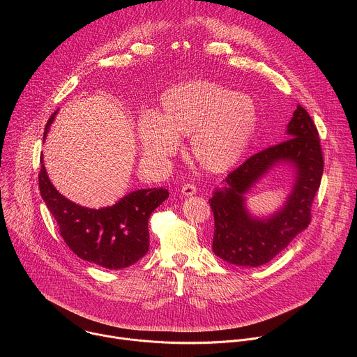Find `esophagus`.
Returning a JSON list of instances; mask_svg holds the SVG:
<instances>
[{
	"instance_id": "34e87169",
	"label": "esophagus",
	"mask_w": 357,
	"mask_h": 357,
	"mask_svg": "<svg viewBox=\"0 0 357 357\" xmlns=\"http://www.w3.org/2000/svg\"><path fill=\"white\" fill-rule=\"evenodd\" d=\"M196 192H197V188L193 183H186V185L182 186V195L183 196H192V195H196Z\"/></svg>"
}]
</instances>
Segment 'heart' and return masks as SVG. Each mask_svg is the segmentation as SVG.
Instances as JSON below:
<instances>
[{
    "label": "heart",
    "instance_id": "heart-1",
    "mask_svg": "<svg viewBox=\"0 0 357 357\" xmlns=\"http://www.w3.org/2000/svg\"><path fill=\"white\" fill-rule=\"evenodd\" d=\"M259 110L254 100L212 82L190 80L165 90L154 114H144L137 134L144 157L169 161L189 135L190 155L208 172L220 174L245 154L256 132Z\"/></svg>",
    "mask_w": 357,
    "mask_h": 357
}]
</instances>
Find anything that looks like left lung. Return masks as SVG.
Instances as JSON below:
<instances>
[{"mask_svg": "<svg viewBox=\"0 0 357 357\" xmlns=\"http://www.w3.org/2000/svg\"><path fill=\"white\" fill-rule=\"evenodd\" d=\"M289 163L294 185L284 206L266 220L251 217L243 195L271 167ZM324 172L318 130L308 112L298 105L287 126V139L257 152L230 172L209 199L215 218L213 252L238 267L271 261L311 223V208Z\"/></svg>", "mask_w": 357, "mask_h": 357, "instance_id": "1", "label": "left lung"}]
</instances>
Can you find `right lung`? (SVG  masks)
I'll list each match as a JSON object with an SVG mask.
<instances>
[{
	"instance_id": "1",
	"label": "right lung",
	"mask_w": 357,
	"mask_h": 357,
	"mask_svg": "<svg viewBox=\"0 0 357 357\" xmlns=\"http://www.w3.org/2000/svg\"><path fill=\"white\" fill-rule=\"evenodd\" d=\"M55 116L56 113L47 120L43 139ZM38 179L42 199L68 247L79 259L109 270L130 267L145 256L149 247L148 219L169 196L164 188L138 189L113 206L89 209L56 190L49 181L42 157Z\"/></svg>"
}]
</instances>
